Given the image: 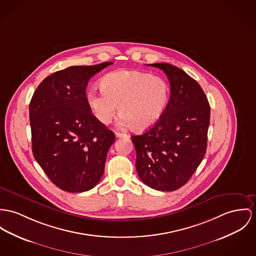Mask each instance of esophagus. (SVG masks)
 Returning <instances> with one entry per match:
<instances>
[{"label":"esophagus","instance_id":"1","mask_svg":"<svg viewBox=\"0 0 256 256\" xmlns=\"http://www.w3.org/2000/svg\"><path fill=\"white\" fill-rule=\"evenodd\" d=\"M115 134H116V136H117V138H126V136H128L126 134L118 132H115Z\"/></svg>","mask_w":256,"mask_h":256}]
</instances>
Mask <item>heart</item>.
Listing matches in <instances>:
<instances>
[{"label": "heart", "instance_id": "b5f03b06", "mask_svg": "<svg viewBox=\"0 0 256 256\" xmlns=\"http://www.w3.org/2000/svg\"><path fill=\"white\" fill-rule=\"evenodd\" d=\"M101 90H90L88 103L101 124H109L116 113H122L120 124L146 130L162 118L168 100L166 80L147 72L115 71L100 80Z\"/></svg>", "mask_w": 256, "mask_h": 256}]
</instances>
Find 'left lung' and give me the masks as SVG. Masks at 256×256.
I'll return each mask as SVG.
<instances>
[{"label":"left lung","mask_w":256,"mask_h":256,"mask_svg":"<svg viewBox=\"0 0 256 256\" xmlns=\"http://www.w3.org/2000/svg\"><path fill=\"white\" fill-rule=\"evenodd\" d=\"M150 65L166 75L170 98L156 124L132 136L136 166L144 184L170 192L188 182L206 155L210 106L200 86L183 70L168 63Z\"/></svg>","instance_id":"1"}]
</instances>
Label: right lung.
I'll use <instances>...</instances> for the list:
<instances>
[{
  "instance_id": "obj_1",
  "label": "right lung",
  "mask_w": 256,
  "mask_h": 256,
  "mask_svg": "<svg viewBox=\"0 0 256 256\" xmlns=\"http://www.w3.org/2000/svg\"><path fill=\"white\" fill-rule=\"evenodd\" d=\"M112 63L58 71L40 84L30 101L33 155L63 191H88L104 174L115 134L92 114L86 90L90 79Z\"/></svg>"
}]
</instances>
